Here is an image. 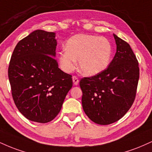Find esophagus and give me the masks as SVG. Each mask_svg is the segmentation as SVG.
Here are the masks:
<instances>
[{
  "label": "esophagus",
  "mask_w": 152,
  "mask_h": 152,
  "mask_svg": "<svg viewBox=\"0 0 152 152\" xmlns=\"http://www.w3.org/2000/svg\"><path fill=\"white\" fill-rule=\"evenodd\" d=\"M72 81H73V83H74V86L78 85V82H79V80H78V78L76 77V76H73V77H72Z\"/></svg>",
  "instance_id": "1"
}]
</instances>
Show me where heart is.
Returning <instances> with one entry per match:
<instances>
[{"label": "heart", "mask_w": 152, "mask_h": 152, "mask_svg": "<svg viewBox=\"0 0 152 152\" xmlns=\"http://www.w3.org/2000/svg\"><path fill=\"white\" fill-rule=\"evenodd\" d=\"M66 49L58 53L61 69L71 72L78 60V69L85 76H96L108 66L113 53L111 43L102 37L78 34L71 37L66 43Z\"/></svg>", "instance_id": "obj_1"}]
</instances>
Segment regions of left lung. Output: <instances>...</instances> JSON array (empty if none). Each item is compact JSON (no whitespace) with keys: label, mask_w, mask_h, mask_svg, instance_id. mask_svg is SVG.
<instances>
[{"label":"left lung","mask_w":152,"mask_h":152,"mask_svg":"<svg viewBox=\"0 0 152 152\" xmlns=\"http://www.w3.org/2000/svg\"><path fill=\"white\" fill-rule=\"evenodd\" d=\"M117 49L107 69L80 81L82 106L86 115L98 125L121 119L134 103L140 77L138 61L125 41L113 34Z\"/></svg>","instance_id":"obj_1"}]
</instances>
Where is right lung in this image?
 Returning <instances> with one entry per match:
<instances>
[{
  "label": "right lung",
  "mask_w": 152,
  "mask_h": 152,
  "mask_svg": "<svg viewBox=\"0 0 152 152\" xmlns=\"http://www.w3.org/2000/svg\"><path fill=\"white\" fill-rule=\"evenodd\" d=\"M54 32L37 30L17 44L8 68L16 107L31 121L47 123L56 118L72 88L71 76L55 60Z\"/></svg>",
  "instance_id": "obj_1"
}]
</instances>
